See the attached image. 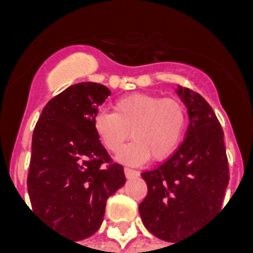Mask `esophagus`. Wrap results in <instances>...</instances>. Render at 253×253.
<instances>
[{"label": "esophagus", "mask_w": 253, "mask_h": 253, "mask_svg": "<svg viewBox=\"0 0 253 253\" xmlns=\"http://www.w3.org/2000/svg\"><path fill=\"white\" fill-rule=\"evenodd\" d=\"M125 175H126L127 179H131V177H135L138 176V172L132 168H125Z\"/></svg>", "instance_id": "obj_1"}]
</instances>
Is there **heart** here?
<instances>
[{"instance_id": "obj_1", "label": "heart", "mask_w": 253, "mask_h": 253, "mask_svg": "<svg viewBox=\"0 0 253 253\" xmlns=\"http://www.w3.org/2000/svg\"><path fill=\"white\" fill-rule=\"evenodd\" d=\"M184 126L186 110L180 101L152 93L123 96L115 101L114 111L101 110L93 118L94 132L110 152L121 148L131 130L134 139L116 156L128 164L168 157L180 142Z\"/></svg>"}]
</instances>
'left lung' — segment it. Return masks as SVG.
<instances>
[{
  "label": "left lung",
  "instance_id": "1",
  "mask_svg": "<svg viewBox=\"0 0 253 253\" xmlns=\"http://www.w3.org/2000/svg\"><path fill=\"white\" fill-rule=\"evenodd\" d=\"M176 93L188 111L186 138L164 164L143 172L148 195L139 205L149 232L175 244L221 209L229 183L223 131L214 111L191 89L179 85Z\"/></svg>",
  "mask_w": 253,
  "mask_h": 253
}]
</instances>
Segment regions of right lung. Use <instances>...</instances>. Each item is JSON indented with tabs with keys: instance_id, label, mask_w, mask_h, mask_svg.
Instances as JSON below:
<instances>
[{
	"instance_id": "add662e5",
	"label": "right lung",
	"mask_w": 253,
	"mask_h": 253,
	"mask_svg": "<svg viewBox=\"0 0 253 253\" xmlns=\"http://www.w3.org/2000/svg\"><path fill=\"white\" fill-rule=\"evenodd\" d=\"M111 90L72 85L46 104L32 135L28 194L34 211L66 237L88 239L103 222L107 199L126 183L93 128Z\"/></svg>"
}]
</instances>
